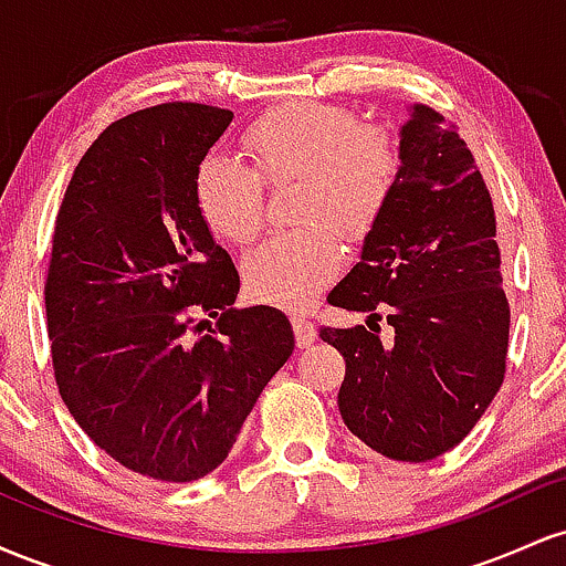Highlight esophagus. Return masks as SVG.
<instances>
[{
    "mask_svg": "<svg viewBox=\"0 0 566 566\" xmlns=\"http://www.w3.org/2000/svg\"><path fill=\"white\" fill-rule=\"evenodd\" d=\"M292 329H295V340L301 348H308L316 340V327L305 316H295L292 319Z\"/></svg>",
    "mask_w": 566,
    "mask_h": 566,
    "instance_id": "34e87169",
    "label": "esophagus"
}]
</instances>
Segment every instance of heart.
Segmentation results:
<instances>
[{
  "label": "heart",
  "instance_id": "b5f03b06",
  "mask_svg": "<svg viewBox=\"0 0 566 566\" xmlns=\"http://www.w3.org/2000/svg\"><path fill=\"white\" fill-rule=\"evenodd\" d=\"M244 148L252 167L223 154L201 159L199 216L218 239L244 244L263 226V180L297 184L295 220L305 229L255 247L244 258V284L255 301L305 308L340 269L334 233L365 242L386 216L401 175L399 146L348 108L297 101L252 122Z\"/></svg>",
  "mask_w": 566,
  "mask_h": 566
}]
</instances>
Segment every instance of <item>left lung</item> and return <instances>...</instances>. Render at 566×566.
<instances>
[{"label":"left lung","mask_w":566,"mask_h":566,"mask_svg":"<svg viewBox=\"0 0 566 566\" xmlns=\"http://www.w3.org/2000/svg\"><path fill=\"white\" fill-rule=\"evenodd\" d=\"M399 154L386 216L327 295L367 324L319 337L346 359L337 407L348 431L386 458L426 463L469 437L503 386L511 308L495 207L458 129L415 103ZM380 318L391 342L379 340Z\"/></svg>","instance_id":"1"}]
</instances>
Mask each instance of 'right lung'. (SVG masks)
Listing matches in <instances>:
<instances>
[{
    "mask_svg": "<svg viewBox=\"0 0 566 566\" xmlns=\"http://www.w3.org/2000/svg\"><path fill=\"white\" fill-rule=\"evenodd\" d=\"M231 119L161 103L114 122L55 220L44 305L57 391L103 452L159 482L216 471L295 348L282 311L233 308L239 274L199 216L193 180Z\"/></svg>",
    "mask_w": 566,
    "mask_h": 566,
    "instance_id": "1",
    "label": "right lung"
}]
</instances>
